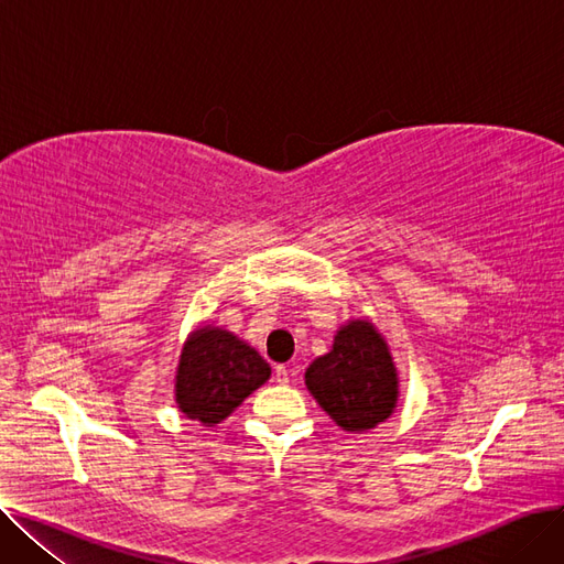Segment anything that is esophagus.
Segmentation results:
<instances>
[{"label":"esophagus","instance_id":"obj_1","mask_svg":"<svg viewBox=\"0 0 564 564\" xmlns=\"http://www.w3.org/2000/svg\"><path fill=\"white\" fill-rule=\"evenodd\" d=\"M274 379H276L279 383H288V381H290V370H288L285 366H276V370H274Z\"/></svg>","mask_w":564,"mask_h":564}]
</instances>
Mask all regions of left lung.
Listing matches in <instances>:
<instances>
[{
  "label": "left lung",
  "mask_w": 564,
  "mask_h": 564,
  "mask_svg": "<svg viewBox=\"0 0 564 564\" xmlns=\"http://www.w3.org/2000/svg\"><path fill=\"white\" fill-rule=\"evenodd\" d=\"M306 389L345 432L361 434L387 421L398 404V370L387 340L370 319H349L334 347L317 357Z\"/></svg>",
  "instance_id": "8db88e82"
}]
</instances>
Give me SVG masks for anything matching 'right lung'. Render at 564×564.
Returning a JSON list of instances; mask_svg holds the SVG:
<instances>
[{
	"label": "right lung",
	"instance_id": "add662e5",
	"mask_svg": "<svg viewBox=\"0 0 564 564\" xmlns=\"http://www.w3.org/2000/svg\"><path fill=\"white\" fill-rule=\"evenodd\" d=\"M260 354L221 327H198L175 370V404L187 419L213 427L270 379Z\"/></svg>",
	"mask_w": 564,
	"mask_h": 564
}]
</instances>
